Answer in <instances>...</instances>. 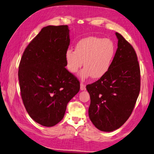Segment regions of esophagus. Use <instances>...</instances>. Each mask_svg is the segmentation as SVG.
<instances>
[{"instance_id":"34e87169","label":"esophagus","mask_w":154,"mask_h":154,"mask_svg":"<svg viewBox=\"0 0 154 154\" xmlns=\"http://www.w3.org/2000/svg\"><path fill=\"white\" fill-rule=\"evenodd\" d=\"M80 86H81V90H86V85L82 83V82H81Z\"/></svg>"}]
</instances>
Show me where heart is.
Returning <instances> with one entry per match:
<instances>
[{"label": "heart", "mask_w": 154, "mask_h": 154, "mask_svg": "<svg viewBox=\"0 0 154 154\" xmlns=\"http://www.w3.org/2000/svg\"><path fill=\"white\" fill-rule=\"evenodd\" d=\"M116 47L108 38L88 37L81 39L75 45V51H66V68L70 73H75L84 67L79 77L81 79L91 76L97 79L105 75L115 59Z\"/></svg>", "instance_id": "obj_1"}]
</instances>
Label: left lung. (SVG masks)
I'll use <instances>...</instances> for the list:
<instances>
[{
	"label": "left lung",
	"mask_w": 154,
	"mask_h": 154,
	"mask_svg": "<svg viewBox=\"0 0 154 154\" xmlns=\"http://www.w3.org/2000/svg\"><path fill=\"white\" fill-rule=\"evenodd\" d=\"M118 48L107 73L86 86L90 96L88 115L100 131L120 128L131 115L140 88V72L133 47L116 32Z\"/></svg>",
	"instance_id": "left-lung-1"
}]
</instances>
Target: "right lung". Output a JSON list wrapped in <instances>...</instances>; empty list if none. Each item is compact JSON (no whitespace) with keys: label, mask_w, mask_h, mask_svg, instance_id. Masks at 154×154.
<instances>
[{"label":"right lung","mask_w":154,"mask_h":154,"mask_svg":"<svg viewBox=\"0 0 154 154\" xmlns=\"http://www.w3.org/2000/svg\"><path fill=\"white\" fill-rule=\"evenodd\" d=\"M68 25L47 26L26 47L19 66L21 94L27 112L43 126L52 127L64 118L80 82L66 69L69 45Z\"/></svg>","instance_id":"right-lung-1"}]
</instances>
